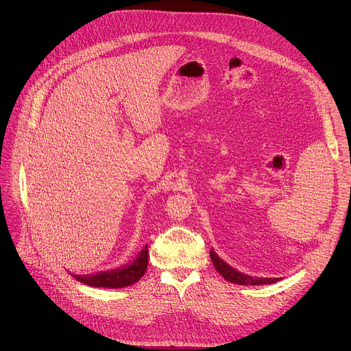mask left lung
I'll return each mask as SVG.
<instances>
[{"instance_id":"8db88e82","label":"left lung","mask_w":351,"mask_h":351,"mask_svg":"<svg viewBox=\"0 0 351 351\" xmlns=\"http://www.w3.org/2000/svg\"><path fill=\"white\" fill-rule=\"evenodd\" d=\"M210 257H211V261L215 267V269L229 282L232 283H236V285H243V286H258V285H271V283H275L278 280H280L279 278H254V276H248V275H244L239 271H236L234 268H232L229 264H226L223 260H221L217 253L214 252V250H211L210 252Z\"/></svg>"}]
</instances>
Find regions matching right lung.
<instances>
[{"label":"right lung","mask_w":351,"mask_h":351,"mask_svg":"<svg viewBox=\"0 0 351 351\" xmlns=\"http://www.w3.org/2000/svg\"><path fill=\"white\" fill-rule=\"evenodd\" d=\"M148 264V245H145L138 257L130 264L119 269L99 272L95 275H72L76 280L93 287H126L136 283L145 272Z\"/></svg>","instance_id":"obj_1"}]
</instances>
